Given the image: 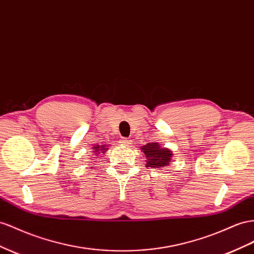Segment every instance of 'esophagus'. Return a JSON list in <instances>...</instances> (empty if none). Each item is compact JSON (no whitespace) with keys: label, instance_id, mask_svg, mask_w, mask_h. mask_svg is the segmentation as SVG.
Returning a JSON list of instances; mask_svg holds the SVG:
<instances>
[{"label":"esophagus","instance_id":"1","mask_svg":"<svg viewBox=\"0 0 254 254\" xmlns=\"http://www.w3.org/2000/svg\"><path fill=\"white\" fill-rule=\"evenodd\" d=\"M130 142H131V140L128 139V138H124V139H122V140H121V142H120V143H122V145H125V146H127L128 144H130Z\"/></svg>","mask_w":254,"mask_h":254}]
</instances>
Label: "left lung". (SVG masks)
<instances>
[{"label": "left lung", "instance_id": "obj_1", "mask_svg": "<svg viewBox=\"0 0 254 254\" xmlns=\"http://www.w3.org/2000/svg\"><path fill=\"white\" fill-rule=\"evenodd\" d=\"M147 158L146 167L161 168L166 167L171 160V150L161 147L158 143H147L141 148Z\"/></svg>", "mask_w": 254, "mask_h": 254}]
</instances>
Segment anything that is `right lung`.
Masks as SVG:
<instances>
[{
  "mask_svg": "<svg viewBox=\"0 0 254 254\" xmlns=\"http://www.w3.org/2000/svg\"><path fill=\"white\" fill-rule=\"evenodd\" d=\"M93 149H94V153H100L101 150H104V153H105L107 150V148H105V146H99V145L95 146Z\"/></svg>",
  "mask_w": 254,
  "mask_h": 254,
  "instance_id": "add662e5",
  "label": "right lung"
}]
</instances>
